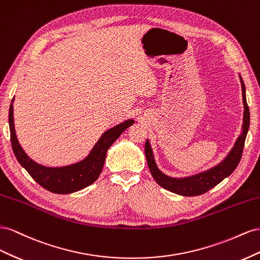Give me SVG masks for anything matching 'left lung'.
Wrapping results in <instances>:
<instances>
[{
    "label": "left lung",
    "instance_id": "left-lung-1",
    "mask_svg": "<svg viewBox=\"0 0 260 260\" xmlns=\"http://www.w3.org/2000/svg\"><path fill=\"white\" fill-rule=\"evenodd\" d=\"M241 85H242V94H243V105H244V115H243V126H242V134L236 139L234 147L232 150L224 158V160L220 162L218 166L213 167L205 172H202L196 175L183 177V179H175V177H170L166 174H163L155 165L154 157L152 153V149L149 140H146L145 144V153L148 167L153 176L154 181L157 182L161 187L166 188L170 191L175 192L177 195L182 196H198L205 194L206 191L210 190L220 182L223 181L225 177L231 175L234 170L239 165L242 153L244 149V144L247 132L249 128V109L246 101V93H245V85L240 75Z\"/></svg>",
    "mask_w": 260,
    "mask_h": 260
}]
</instances>
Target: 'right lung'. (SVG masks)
<instances>
[{"mask_svg":"<svg viewBox=\"0 0 260 260\" xmlns=\"http://www.w3.org/2000/svg\"><path fill=\"white\" fill-rule=\"evenodd\" d=\"M13 102L14 98L10 106L9 124L11 143L15 157L20 166L26 169V171L40 186L54 194H71L97 181L105 165L108 149L126 128L134 124V120H127L103 133L90 153L80 162L61 168H50L38 165L29 158L19 145L14 127Z\"/></svg>","mask_w":260,"mask_h":260,"instance_id":"obj_1","label":"right lung"}]
</instances>
